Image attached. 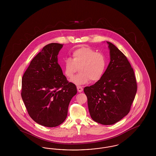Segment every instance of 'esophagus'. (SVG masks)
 Returning a JSON list of instances; mask_svg holds the SVG:
<instances>
[{"label": "esophagus", "mask_w": 156, "mask_h": 156, "mask_svg": "<svg viewBox=\"0 0 156 156\" xmlns=\"http://www.w3.org/2000/svg\"><path fill=\"white\" fill-rule=\"evenodd\" d=\"M76 88H77V90H78V91L79 92H82V90H83V88H82V87H81V86H77Z\"/></svg>", "instance_id": "obj_1"}]
</instances>
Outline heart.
<instances>
[{"instance_id": "1", "label": "heart", "mask_w": 156, "mask_h": 156, "mask_svg": "<svg viewBox=\"0 0 156 156\" xmlns=\"http://www.w3.org/2000/svg\"><path fill=\"white\" fill-rule=\"evenodd\" d=\"M72 58L64 60L62 68L65 75L71 78L79 68L80 74L76 75L71 82L80 85L87 83L90 81L97 82L103 76L106 68L107 61L103 54L97 52L95 50L82 47L74 50Z\"/></svg>"}]
</instances>
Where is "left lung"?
Instances as JSON below:
<instances>
[{"label":"left lung","instance_id":"left-lung-1","mask_svg":"<svg viewBox=\"0 0 156 156\" xmlns=\"http://www.w3.org/2000/svg\"><path fill=\"white\" fill-rule=\"evenodd\" d=\"M110 62L102 78L84 88L91 118L104 125L116 123L130 110L137 92L133 69L126 56L111 43Z\"/></svg>","mask_w":156,"mask_h":156}]
</instances>
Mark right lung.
Wrapping results in <instances>:
<instances>
[{
	"instance_id": "1",
	"label": "right lung",
	"mask_w": 156,
	"mask_h": 156,
	"mask_svg": "<svg viewBox=\"0 0 156 156\" xmlns=\"http://www.w3.org/2000/svg\"><path fill=\"white\" fill-rule=\"evenodd\" d=\"M63 45L44 46L30 62L22 78L21 95L31 118L49 127L64 122L69 102L77 93L76 87L67 81L58 63Z\"/></svg>"
}]
</instances>
